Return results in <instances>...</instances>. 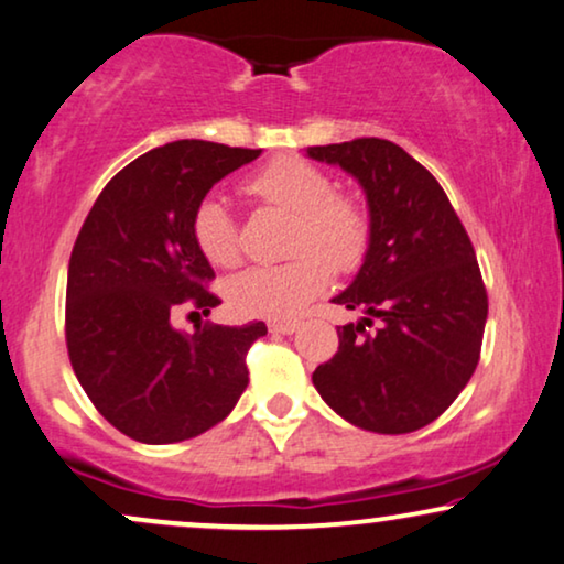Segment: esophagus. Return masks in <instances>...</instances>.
I'll list each match as a JSON object with an SVG mask.
<instances>
[{
    "label": "esophagus",
    "instance_id": "obj_1",
    "mask_svg": "<svg viewBox=\"0 0 564 564\" xmlns=\"http://www.w3.org/2000/svg\"><path fill=\"white\" fill-rule=\"evenodd\" d=\"M297 328L295 318H272L269 321V332L272 334H292Z\"/></svg>",
    "mask_w": 564,
    "mask_h": 564
}]
</instances>
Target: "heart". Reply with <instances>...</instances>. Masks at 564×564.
<instances>
[{"label":"heart","instance_id":"1","mask_svg":"<svg viewBox=\"0 0 564 564\" xmlns=\"http://www.w3.org/2000/svg\"><path fill=\"white\" fill-rule=\"evenodd\" d=\"M246 192L295 215L290 248L300 251L274 267H248L225 284V295L246 316L284 318L324 292L328 267L355 272L368 256L370 215L360 199L334 192L324 167L295 155H280L246 181ZM192 236L199 253L215 267L238 261L236 219L215 196L194 207Z\"/></svg>","mask_w":564,"mask_h":564}]
</instances>
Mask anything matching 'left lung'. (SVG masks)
I'll list each match as a JSON object with an SVG mask.
<instances>
[{
    "label": "left lung",
    "mask_w": 564,
    "mask_h": 564,
    "mask_svg": "<svg viewBox=\"0 0 564 564\" xmlns=\"http://www.w3.org/2000/svg\"><path fill=\"white\" fill-rule=\"evenodd\" d=\"M308 158L355 175L370 212L368 256L334 297L365 318L336 328L339 349L318 365L313 386L357 427L414 433L477 370L487 324L477 253L435 175L399 144L362 137L308 148Z\"/></svg>",
    "instance_id": "obj_1"
}]
</instances>
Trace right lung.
<instances>
[{"label":"right lung","mask_w":564,"mask_h":564,"mask_svg":"<svg viewBox=\"0 0 564 564\" xmlns=\"http://www.w3.org/2000/svg\"><path fill=\"white\" fill-rule=\"evenodd\" d=\"M259 155L204 139L144 152L108 181L79 230L67 274L69 362L95 409L131 441L207 433L246 391V352L264 321L186 334L173 316L219 305L192 215L219 178Z\"/></svg>","instance_id":"1"}]
</instances>
